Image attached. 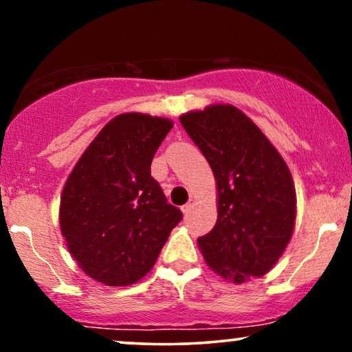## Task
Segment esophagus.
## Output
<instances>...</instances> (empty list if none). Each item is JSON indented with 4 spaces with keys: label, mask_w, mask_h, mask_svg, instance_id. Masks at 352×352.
<instances>
[{
    "label": "esophagus",
    "mask_w": 352,
    "mask_h": 352,
    "mask_svg": "<svg viewBox=\"0 0 352 352\" xmlns=\"http://www.w3.org/2000/svg\"><path fill=\"white\" fill-rule=\"evenodd\" d=\"M192 206H194V199H190L184 206H182V213H184V214L189 213V211L192 210Z\"/></svg>",
    "instance_id": "obj_1"
}]
</instances>
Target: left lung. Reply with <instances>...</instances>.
Instances as JSON below:
<instances>
[{
	"mask_svg": "<svg viewBox=\"0 0 352 352\" xmlns=\"http://www.w3.org/2000/svg\"><path fill=\"white\" fill-rule=\"evenodd\" d=\"M179 120L210 163L218 190L214 228L197 240L205 263L237 285L263 277L295 229L296 192L285 160L230 104L190 110Z\"/></svg>",
	"mask_w": 352,
	"mask_h": 352,
	"instance_id": "1",
	"label": "left lung"
}]
</instances>
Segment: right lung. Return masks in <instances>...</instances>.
<instances>
[{"mask_svg":"<svg viewBox=\"0 0 352 352\" xmlns=\"http://www.w3.org/2000/svg\"><path fill=\"white\" fill-rule=\"evenodd\" d=\"M170 118L117 115L86 147L67 177L59 224L72 256L91 278L133 285L155 264L182 213L151 176Z\"/></svg>","mask_w":352,"mask_h":352,"instance_id":"obj_1","label":"right lung"}]
</instances>
